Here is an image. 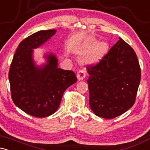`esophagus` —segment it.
I'll list each match as a JSON object with an SVG mask.
<instances>
[{
    "label": "esophagus",
    "mask_w": 150,
    "mask_h": 150,
    "mask_svg": "<svg viewBox=\"0 0 150 150\" xmlns=\"http://www.w3.org/2000/svg\"><path fill=\"white\" fill-rule=\"evenodd\" d=\"M85 75H86V72L83 70H79L78 73H77V79H78V80H83V79L85 78Z\"/></svg>",
    "instance_id": "obj_1"
}]
</instances>
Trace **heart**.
<instances>
[{"label":"heart","instance_id":"heart-1","mask_svg":"<svg viewBox=\"0 0 150 150\" xmlns=\"http://www.w3.org/2000/svg\"><path fill=\"white\" fill-rule=\"evenodd\" d=\"M96 43L95 40L91 41V44H94ZM106 49H107V45L106 43L101 42L99 43L97 46H95L94 49L89 52L87 56L84 58L82 61L85 62L86 63H91V64H94V63H97L99 61V60L102 58L103 55L106 52Z\"/></svg>","mask_w":150,"mask_h":150}]
</instances>
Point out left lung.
<instances>
[{"label":"left lung","mask_w":150,"mask_h":150,"mask_svg":"<svg viewBox=\"0 0 150 150\" xmlns=\"http://www.w3.org/2000/svg\"><path fill=\"white\" fill-rule=\"evenodd\" d=\"M89 106L94 114L113 118L135 104L140 67L131 46L119 38L97 64L87 68Z\"/></svg>","instance_id":"obj_1"}]
</instances>
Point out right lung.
Wrapping results in <instances>:
<instances>
[{
  "label": "right lung",
  "mask_w": 150,
  "mask_h": 150,
  "mask_svg": "<svg viewBox=\"0 0 150 150\" xmlns=\"http://www.w3.org/2000/svg\"><path fill=\"white\" fill-rule=\"evenodd\" d=\"M56 32V30L39 31L22 41L10 67L8 77L13 102L24 112L38 118L56 112L65 89L77 80L73 71L58 68V60L53 53L45 56L47 62L42 66L34 63L33 49Z\"/></svg>",
  "instance_id": "1"
}]
</instances>
